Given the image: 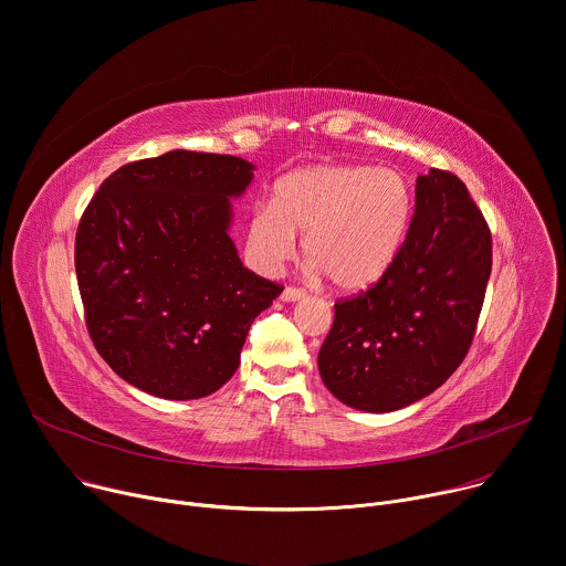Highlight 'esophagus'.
Instances as JSON below:
<instances>
[{
    "label": "esophagus",
    "instance_id": "1",
    "mask_svg": "<svg viewBox=\"0 0 566 566\" xmlns=\"http://www.w3.org/2000/svg\"><path fill=\"white\" fill-rule=\"evenodd\" d=\"M281 298H283L285 303H296V301L305 298V292L298 290V287H285L283 294H281Z\"/></svg>",
    "mask_w": 566,
    "mask_h": 566
}]
</instances>
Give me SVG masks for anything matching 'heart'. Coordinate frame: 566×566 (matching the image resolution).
<instances>
[{"label":"heart","mask_w":566,"mask_h":566,"mask_svg":"<svg viewBox=\"0 0 566 566\" xmlns=\"http://www.w3.org/2000/svg\"><path fill=\"white\" fill-rule=\"evenodd\" d=\"M413 188L394 168L312 164L294 168L272 186L270 205L247 224V256L272 274L296 251L310 272L328 276L342 292H364L396 268L413 222Z\"/></svg>","instance_id":"obj_1"}]
</instances>
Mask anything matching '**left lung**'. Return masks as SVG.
Masks as SVG:
<instances>
[{
    "instance_id": "8db88e82",
    "label": "left lung",
    "mask_w": 566,
    "mask_h": 566,
    "mask_svg": "<svg viewBox=\"0 0 566 566\" xmlns=\"http://www.w3.org/2000/svg\"><path fill=\"white\" fill-rule=\"evenodd\" d=\"M492 270L490 229L465 184L416 179L407 244L387 279L335 303L319 373L344 405L389 413L433 394L463 361Z\"/></svg>"
}]
</instances>
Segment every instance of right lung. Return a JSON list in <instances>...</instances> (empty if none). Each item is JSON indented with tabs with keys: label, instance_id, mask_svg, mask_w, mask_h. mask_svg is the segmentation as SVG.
I'll list each match as a JSON object with an SVG mask.
<instances>
[{
	"label": "right lung",
	"instance_id": "1",
	"mask_svg": "<svg viewBox=\"0 0 566 566\" xmlns=\"http://www.w3.org/2000/svg\"><path fill=\"white\" fill-rule=\"evenodd\" d=\"M254 170L170 150L101 184L78 224L76 276L90 337L120 380L198 400L235 373L251 324L283 292L242 265L229 235Z\"/></svg>",
	"mask_w": 566,
	"mask_h": 566
}]
</instances>
